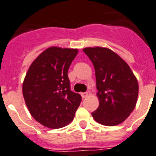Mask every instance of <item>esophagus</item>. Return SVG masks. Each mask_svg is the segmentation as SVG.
Returning <instances> with one entry per match:
<instances>
[{"label":"esophagus","mask_w":156,"mask_h":156,"mask_svg":"<svg viewBox=\"0 0 156 156\" xmlns=\"http://www.w3.org/2000/svg\"><path fill=\"white\" fill-rule=\"evenodd\" d=\"M81 95H82V98H85L86 97H87V95H88V93H87V92H83V93H81Z\"/></svg>","instance_id":"1"}]
</instances>
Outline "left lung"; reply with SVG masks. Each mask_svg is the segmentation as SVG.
Listing matches in <instances>:
<instances>
[{"instance_id": "left-lung-1", "label": "left lung", "mask_w": 156, "mask_h": 156, "mask_svg": "<svg viewBox=\"0 0 156 156\" xmlns=\"http://www.w3.org/2000/svg\"><path fill=\"white\" fill-rule=\"evenodd\" d=\"M83 51L95 69L99 107L92 112L96 122L115 126L126 119L135 109L138 81L126 62L107 48L88 47Z\"/></svg>"}]
</instances>
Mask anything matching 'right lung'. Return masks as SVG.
Here are the masks:
<instances>
[{
    "label": "right lung",
    "mask_w": 156,
    "mask_h": 156,
    "mask_svg": "<svg viewBox=\"0 0 156 156\" xmlns=\"http://www.w3.org/2000/svg\"><path fill=\"white\" fill-rule=\"evenodd\" d=\"M77 49L50 47L43 51L30 66L22 92L30 114L43 126L58 129L73 121L82 101L70 90L69 66Z\"/></svg>",
    "instance_id": "add662e5"
}]
</instances>
